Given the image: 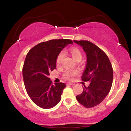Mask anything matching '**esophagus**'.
I'll use <instances>...</instances> for the list:
<instances>
[{
    "mask_svg": "<svg viewBox=\"0 0 131 131\" xmlns=\"http://www.w3.org/2000/svg\"><path fill=\"white\" fill-rule=\"evenodd\" d=\"M67 84H69V85H74V83H68Z\"/></svg>",
    "mask_w": 131,
    "mask_h": 131,
    "instance_id": "esophagus-1",
    "label": "esophagus"
}]
</instances>
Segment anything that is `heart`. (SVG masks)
<instances>
[{"label":"heart","instance_id":"1","mask_svg":"<svg viewBox=\"0 0 131 131\" xmlns=\"http://www.w3.org/2000/svg\"><path fill=\"white\" fill-rule=\"evenodd\" d=\"M70 52L73 59H75L76 61L81 60L82 58V52L78 48L73 47L70 49ZM64 55V52L61 51L57 56L56 59V63L57 66H59L60 64L62 59H63ZM78 74V71L77 70H67L64 74V77L66 79L72 80L75 76Z\"/></svg>","mask_w":131,"mask_h":131}]
</instances>
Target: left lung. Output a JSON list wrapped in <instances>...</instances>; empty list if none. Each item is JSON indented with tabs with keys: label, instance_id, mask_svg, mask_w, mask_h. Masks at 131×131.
<instances>
[{
	"label": "left lung",
	"instance_id": "8db88e82",
	"mask_svg": "<svg viewBox=\"0 0 131 131\" xmlns=\"http://www.w3.org/2000/svg\"><path fill=\"white\" fill-rule=\"evenodd\" d=\"M74 41L82 47L86 54V65L82 80L91 82L88 88L83 87V92L77 96V99L84 107H92L100 104L111 90L113 68L106 53L97 46L89 41Z\"/></svg>",
	"mask_w": 131,
	"mask_h": 131
}]
</instances>
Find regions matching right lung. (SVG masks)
Segmentation results:
<instances>
[{"label": "right lung", "mask_w": 131, "mask_h": 131, "mask_svg": "<svg viewBox=\"0 0 131 131\" xmlns=\"http://www.w3.org/2000/svg\"><path fill=\"white\" fill-rule=\"evenodd\" d=\"M68 39L52 40L34 46L26 55L22 68L27 94L34 104L42 109H50L60 101L64 83L52 84L49 72L56 69L58 54L68 44Z\"/></svg>", "instance_id": "obj_1"}]
</instances>
